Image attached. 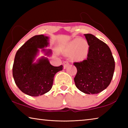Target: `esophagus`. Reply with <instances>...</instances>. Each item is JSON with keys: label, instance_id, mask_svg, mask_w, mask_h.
Returning a JSON list of instances; mask_svg holds the SVG:
<instances>
[{"label": "esophagus", "instance_id": "esophagus-1", "mask_svg": "<svg viewBox=\"0 0 128 128\" xmlns=\"http://www.w3.org/2000/svg\"><path fill=\"white\" fill-rule=\"evenodd\" d=\"M62 64H63V66H64V68L66 69L67 66H68L69 64V62H67V61H65L63 62H62Z\"/></svg>", "mask_w": 128, "mask_h": 128}]
</instances>
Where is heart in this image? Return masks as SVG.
I'll list each match as a JSON object with an SVG mask.
<instances>
[{
	"label": "heart",
	"instance_id": "obj_1",
	"mask_svg": "<svg viewBox=\"0 0 128 128\" xmlns=\"http://www.w3.org/2000/svg\"><path fill=\"white\" fill-rule=\"evenodd\" d=\"M88 50V45L85 40L80 38H76L69 42L64 49L66 54H71L77 60H81L86 57Z\"/></svg>",
	"mask_w": 128,
	"mask_h": 128
}]
</instances>
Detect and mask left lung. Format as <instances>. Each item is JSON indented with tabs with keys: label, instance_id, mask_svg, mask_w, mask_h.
I'll return each instance as SVG.
<instances>
[{
	"label": "left lung",
	"instance_id": "8db88e82",
	"mask_svg": "<svg viewBox=\"0 0 128 128\" xmlns=\"http://www.w3.org/2000/svg\"><path fill=\"white\" fill-rule=\"evenodd\" d=\"M88 47V57L73 64L77 69L76 86L88 94H98L111 83L114 70V60L107 44L91 34H84Z\"/></svg>",
	"mask_w": 128,
	"mask_h": 128
}]
</instances>
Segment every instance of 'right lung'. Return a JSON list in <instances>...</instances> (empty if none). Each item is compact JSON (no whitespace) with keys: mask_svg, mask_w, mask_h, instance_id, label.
I'll return each instance as SVG.
<instances>
[{"mask_svg":"<svg viewBox=\"0 0 128 128\" xmlns=\"http://www.w3.org/2000/svg\"><path fill=\"white\" fill-rule=\"evenodd\" d=\"M48 37L35 36L26 41L17 51L12 68L15 84L21 92L32 96H38L48 92L52 87L54 76L62 70L63 66H54L47 58L42 57L34 62L39 48L49 55L50 50L43 48L48 45Z\"/></svg>","mask_w":128,"mask_h":128,"instance_id":"1","label":"right lung"}]
</instances>
